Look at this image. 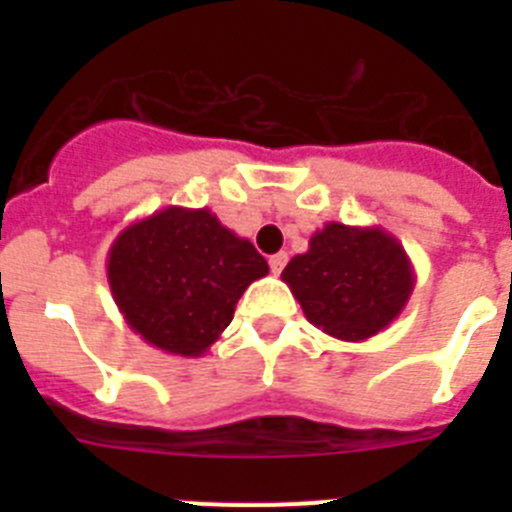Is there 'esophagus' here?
<instances>
[{"mask_svg":"<svg viewBox=\"0 0 512 512\" xmlns=\"http://www.w3.org/2000/svg\"><path fill=\"white\" fill-rule=\"evenodd\" d=\"M284 264H287V253H274V256L269 259V266L274 274H282Z\"/></svg>","mask_w":512,"mask_h":512,"instance_id":"1","label":"esophagus"}]
</instances>
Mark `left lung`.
<instances>
[{"label": "left lung", "mask_w": 512, "mask_h": 512, "mask_svg": "<svg viewBox=\"0 0 512 512\" xmlns=\"http://www.w3.org/2000/svg\"><path fill=\"white\" fill-rule=\"evenodd\" d=\"M305 318L338 341L359 343L390 328L415 289V269L379 225L325 223L282 271Z\"/></svg>", "instance_id": "left-lung-1"}]
</instances>
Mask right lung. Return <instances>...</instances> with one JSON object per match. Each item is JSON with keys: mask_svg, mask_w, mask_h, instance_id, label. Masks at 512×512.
Segmentation results:
<instances>
[{"mask_svg": "<svg viewBox=\"0 0 512 512\" xmlns=\"http://www.w3.org/2000/svg\"><path fill=\"white\" fill-rule=\"evenodd\" d=\"M269 264L207 207L169 205L112 241L107 282L122 318L164 354L197 359L220 341L241 295Z\"/></svg>", "mask_w": 512, "mask_h": 512, "instance_id": "obj_1", "label": "right lung"}]
</instances>
